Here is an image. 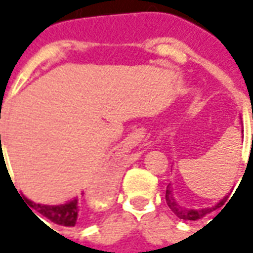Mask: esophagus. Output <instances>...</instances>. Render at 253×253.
Instances as JSON below:
<instances>
[{"instance_id": "1", "label": "esophagus", "mask_w": 253, "mask_h": 253, "mask_svg": "<svg viewBox=\"0 0 253 253\" xmlns=\"http://www.w3.org/2000/svg\"><path fill=\"white\" fill-rule=\"evenodd\" d=\"M143 132L139 131V130H135V131H132L131 134H128L122 143L119 145V150L122 152H128V150H131L132 148H135L138 143L141 142V139H142Z\"/></svg>"}]
</instances>
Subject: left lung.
<instances>
[{"instance_id":"8db88e82","label":"left lung","mask_w":253,"mask_h":253,"mask_svg":"<svg viewBox=\"0 0 253 253\" xmlns=\"http://www.w3.org/2000/svg\"><path fill=\"white\" fill-rule=\"evenodd\" d=\"M165 199H167V203H168V206L172 210V212L175 214L176 217H179L180 219H186V221H196V219H201L202 217H205L207 212L212 211V210H217L218 207H221L226 202V196L223 198L222 201L217 203L215 206L210 207V209H184V207H181L180 205H177L173 199V196H172V191H170V187H167V195H165Z\"/></svg>"}]
</instances>
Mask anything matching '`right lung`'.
<instances>
[{"label":"right lung","instance_id":"add662e5","mask_svg":"<svg viewBox=\"0 0 253 253\" xmlns=\"http://www.w3.org/2000/svg\"><path fill=\"white\" fill-rule=\"evenodd\" d=\"M28 205H30L34 210L42 214L43 217L48 218L51 222L62 225V226H74L78 219V201L69 202L66 205L62 206H47V205H39V203H34L27 199ZM32 211V210H31ZM34 212V211H32ZM36 215V214H35Z\"/></svg>","mask_w":253,"mask_h":253}]
</instances>
